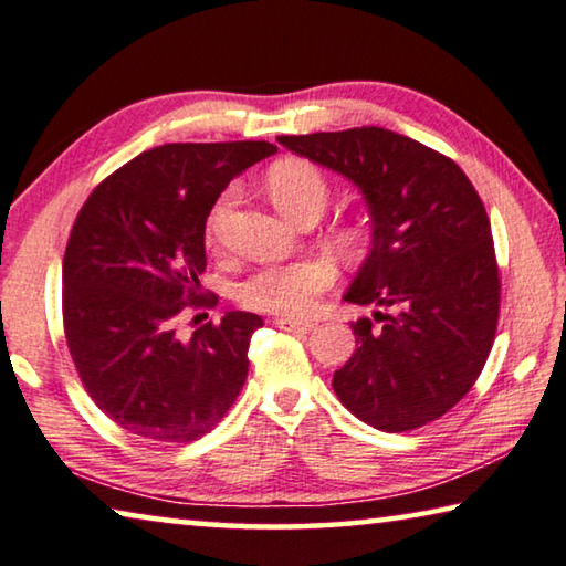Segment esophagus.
<instances>
[{"label":"esophagus","instance_id":"34e87169","mask_svg":"<svg viewBox=\"0 0 566 566\" xmlns=\"http://www.w3.org/2000/svg\"><path fill=\"white\" fill-rule=\"evenodd\" d=\"M276 327L284 329V332H312V329H315V322L294 319V317H280V319H276Z\"/></svg>","mask_w":566,"mask_h":566}]
</instances>
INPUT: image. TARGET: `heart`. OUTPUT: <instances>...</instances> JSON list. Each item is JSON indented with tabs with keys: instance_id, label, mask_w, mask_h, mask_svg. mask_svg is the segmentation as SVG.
Wrapping results in <instances>:
<instances>
[{
	"instance_id": "1",
	"label": "heart",
	"mask_w": 566,
	"mask_h": 566,
	"mask_svg": "<svg viewBox=\"0 0 566 566\" xmlns=\"http://www.w3.org/2000/svg\"><path fill=\"white\" fill-rule=\"evenodd\" d=\"M266 188L280 211L294 221L319 217L327 209L329 184L325 174L307 160H282L266 174ZM234 203V188H227L206 217V244L217 247L221 223ZM339 244L357 249L363 244L360 227L339 229ZM337 280V266L327 256H304L297 262L269 264L249 274L237 286V297L251 310L276 312V315H307L315 300Z\"/></svg>"
}]
</instances>
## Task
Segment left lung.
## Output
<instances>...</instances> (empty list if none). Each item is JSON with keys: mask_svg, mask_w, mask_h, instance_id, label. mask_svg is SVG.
<instances>
[{"mask_svg": "<svg viewBox=\"0 0 566 566\" xmlns=\"http://www.w3.org/2000/svg\"><path fill=\"white\" fill-rule=\"evenodd\" d=\"M276 140L349 178L373 219V249L345 302L378 310L353 322L357 349L332 378L339 402L385 433L446 416L481 375L499 322L476 188L451 158L375 125Z\"/></svg>", "mask_w": 566, "mask_h": 566, "instance_id": "left-lung-1", "label": "left lung"}]
</instances>
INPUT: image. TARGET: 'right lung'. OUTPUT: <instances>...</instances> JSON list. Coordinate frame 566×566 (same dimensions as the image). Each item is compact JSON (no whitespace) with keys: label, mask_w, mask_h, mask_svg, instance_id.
<instances>
[{"label":"right lung","mask_w":566,"mask_h":566,"mask_svg":"<svg viewBox=\"0 0 566 566\" xmlns=\"http://www.w3.org/2000/svg\"><path fill=\"white\" fill-rule=\"evenodd\" d=\"M266 140L166 143L87 196L62 262V322L87 396L128 433L188 443L227 416L249 373L251 312H227L188 339L186 310L209 307L206 217Z\"/></svg>","instance_id":"right-lung-1"}]
</instances>
